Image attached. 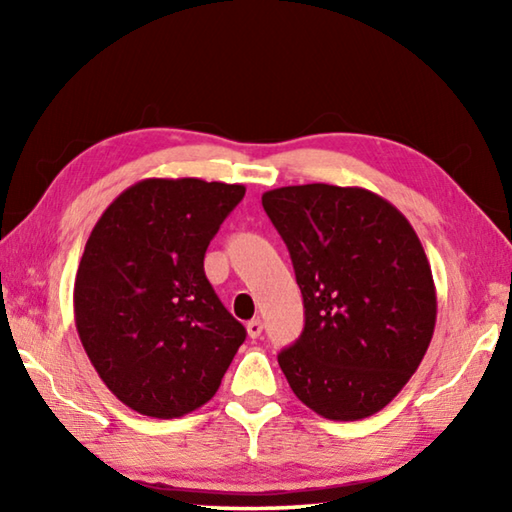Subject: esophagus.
Segmentation results:
<instances>
[{"mask_svg": "<svg viewBox=\"0 0 512 512\" xmlns=\"http://www.w3.org/2000/svg\"><path fill=\"white\" fill-rule=\"evenodd\" d=\"M262 329H264V325H262V320H259V318H253L246 325V332H248L250 339H259V336H262Z\"/></svg>", "mask_w": 512, "mask_h": 512, "instance_id": "1", "label": "esophagus"}]
</instances>
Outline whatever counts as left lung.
Listing matches in <instances>:
<instances>
[{
    "mask_svg": "<svg viewBox=\"0 0 512 512\" xmlns=\"http://www.w3.org/2000/svg\"><path fill=\"white\" fill-rule=\"evenodd\" d=\"M262 205L305 302V329L277 363L311 411L368 418L418 370L436 327L420 239L395 205L361 187H280Z\"/></svg>",
    "mask_w": 512,
    "mask_h": 512,
    "instance_id": "left-lung-1",
    "label": "left lung"
}]
</instances>
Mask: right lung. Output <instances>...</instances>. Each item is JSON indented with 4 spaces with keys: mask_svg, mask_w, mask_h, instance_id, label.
<instances>
[{
    "mask_svg": "<svg viewBox=\"0 0 512 512\" xmlns=\"http://www.w3.org/2000/svg\"><path fill=\"white\" fill-rule=\"evenodd\" d=\"M244 185L146 178L90 232L74 282L79 339L112 395L151 418L210 402L246 341L203 259Z\"/></svg>",
    "mask_w": 512,
    "mask_h": 512,
    "instance_id": "add662e5",
    "label": "right lung"
}]
</instances>
